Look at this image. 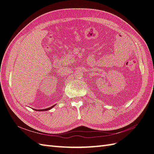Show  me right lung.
Segmentation results:
<instances>
[{
    "instance_id": "obj_1",
    "label": "right lung",
    "mask_w": 154,
    "mask_h": 154,
    "mask_svg": "<svg viewBox=\"0 0 154 154\" xmlns=\"http://www.w3.org/2000/svg\"><path fill=\"white\" fill-rule=\"evenodd\" d=\"M55 105H53L51 107H49V108H47V109H42V110H38V109H34L35 110H37V111H45V110H50L51 109H52Z\"/></svg>"
}]
</instances>
